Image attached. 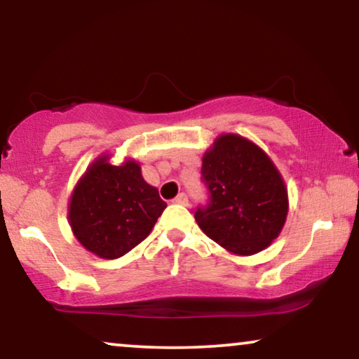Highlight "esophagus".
<instances>
[{
    "label": "esophagus",
    "instance_id": "esophagus-1",
    "mask_svg": "<svg viewBox=\"0 0 359 359\" xmlns=\"http://www.w3.org/2000/svg\"><path fill=\"white\" fill-rule=\"evenodd\" d=\"M174 203H177V205H189V197L185 194H179L174 198Z\"/></svg>",
    "mask_w": 359,
    "mask_h": 359
}]
</instances>
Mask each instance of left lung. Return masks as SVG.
<instances>
[{
  "mask_svg": "<svg viewBox=\"0 0 359 359\" xmlns=\"http://www.w3.org/2000/svg\"><path fill=\"white\" fill-rule=\"evenodd\" d=\"M210 205L195 219L210 240L236 256L266 250L283 231L287 187L279 169L256 142L235 133L219 135L202 157Z\"/></svg>",
  "mask_w": 359,
  "mask_h": 359,
  "instance_id": "obj_1",
  "label": "left lung"
}]
</instances>
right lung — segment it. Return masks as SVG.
Returning a JSON list of instances; mask_svg holds the SVG:
<instances>
[{
  "label": "right lung",
  "instance_id": "right-lung-1",
  "mask_svg": "<svg viewBox=\"0 0 359 359\" xmlns=\"http://www.w3.org/2000/svg\"><path fill=\"white\" fill-rule=\"evenodd\" d=\"M104 152L76 180L67 218L85 250L116 259L149 236L167 203L141 174L140 162L124 157L111 164Z\"/></svg>",
  "mask_w": 359,
  "mask_h": 359
}]
</instances>
